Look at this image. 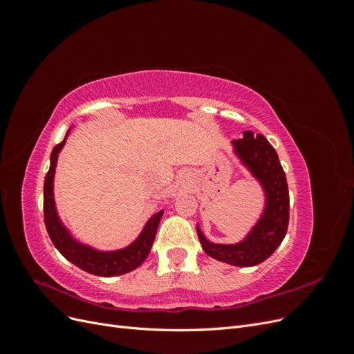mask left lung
<instances>
[{
  "mask_svg": "<svg viewBox=\"0 0 354 354\" xmlns=\"http://www.w3.org/2000/svg\"><path fill=\"white\" fill-rule=\"evenodd\" d=\"M234 152L260 180L266 192L263 217L245 241L234 245L211 243L198 227V236L207 255L232 266L251 267L263 263L276 251L285 238L289 223V192L285 171L274 147L263 134L245 131L233 140Z\"/></svg>",
  "mask_w": 354,
  "mask_h": 354,
  "instance_id": "1",
  "label": "left lung"
}]
</instances>
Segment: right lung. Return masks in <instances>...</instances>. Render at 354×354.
<instances>
[{
    "instance_id": "right-lung-1",
    "label": "right lung",
    "mask_w": 354,
    "mask_h": 354,
    "mask_svg": "<svg viewBox=\"0 0 354 354\" xmlns=\"http://www.w3.org/2000/svg\"><path fill=\"white\" fill-rule=\"evenodd\" d=\"M68 134L63 142L56 145L50 156V169L44 180V223L51 242L55 243L59 252L72 264L80 267L81 270L95 276H118L137 269L146 259L153 245L159 221L162 218L164 211H159L146 223L140 236L134 243L120 251L103 252L95 251L90 246H85L71 238L68 230L62 226L57 217L55 198H53V178H55L57 155L65 145Z\"/></svg>"
}]
</instances>
